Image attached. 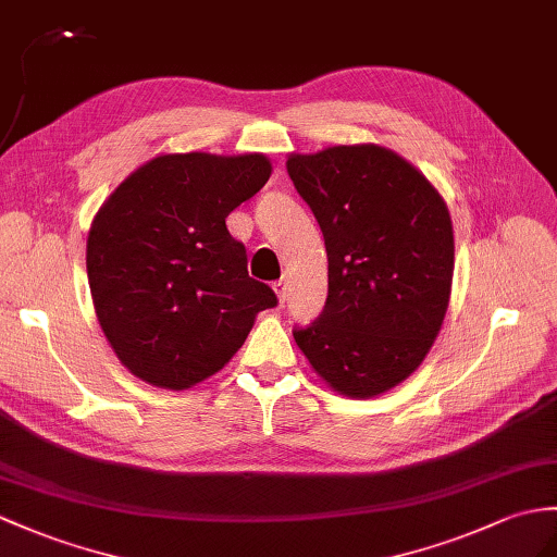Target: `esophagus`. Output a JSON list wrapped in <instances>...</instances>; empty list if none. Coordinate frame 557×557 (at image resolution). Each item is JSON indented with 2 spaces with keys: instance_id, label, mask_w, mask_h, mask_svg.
Returning a JSON list of instances; mask_svg holds the SVG:
<instances>
[{
  "instance_id": "obj_1",
  "label": "esophagus",
  "mask_w": 557,
  "mask_h": 557,
  "mask_svg": "<svg viewBox=\"0 0 557 557\" xmlns=\"http://www.w3.org/2000/svg\"><path fill=\"white\" fill-rule=\"evenodd\" d=\"M273 289H275V294H277V299L284 304V299H287V282L277 280V282L273 284Z\"/></svg>"
}]
</instances>
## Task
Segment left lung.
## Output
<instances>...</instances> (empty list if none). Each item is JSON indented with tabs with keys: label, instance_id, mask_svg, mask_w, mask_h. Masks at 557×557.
Listing matches in <instances>:
<instances>
[{
	"label": "left lung",
	"instance_id": "8db88e82",
	"mask_svg": "<svg viewBox=\"0 0 557 557\" xmlns=\"http://www.w3.org/2000/svg\"><path fill=\"white\" fill-rule=\"evenodd\" d=\"M287 173L327 249V301L294 330L296 346L334 392L380 396L420 368L446 318L448 206L416 165L377 145L289 153Z\"/></svg>",
	"mask_w": 557,
	"mask_h": 557
}]
</instances>
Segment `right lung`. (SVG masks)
Segmentation results:
<instances>
[{
    "instance_id": "1",
    "label": "right lung",
    "mask_w": 557,
    "mask_h": 557,
    "mask_svg": "<svg viewBox=\"0 0 557 557\" xmlns=\"http://www.w3.org/2000/svg\"><path fill=\"white\" fill-rule=\"evenodd\" d=\"M270 173L263 153H159L101 203L87 235L89 292L103 337L141 382L183 392L209 380L277 304L225 225Z\"/></svg>"
}]
</instances>
